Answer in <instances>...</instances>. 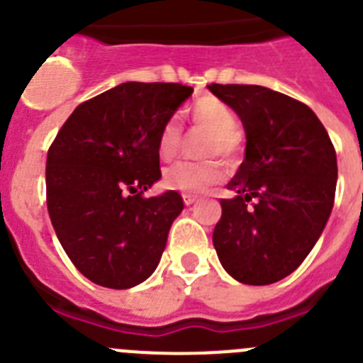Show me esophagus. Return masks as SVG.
<instances>
[{"label":"esophagus","instance_id":"obj_1","mask_svg":"<svg viewBox=\"0 0 363 363\" xmlns=\"http://www.w3.org/2000/svg\"><path fill=\"white\" fill-rule=\"evenodd\" d=\"M182 201H184L186 206H191L197 202V197H195V195H189V193H184V195H182Z\"/></svg>","mask_w":363,"mask_h":363}]
</instances>
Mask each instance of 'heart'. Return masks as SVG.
<instances>
[{
    "mask_svg": "<svg viewBox=\"0 0 363 363\" xmlns=\"http://www.w3.org/2000/svg\"><path fill=\"white\" fill-rule=\"evenodd\" d=\"M189 120L197 127L209 132L204 155L233 157L238 150V121L235 113L218 98H201L189 111ZM182 143V128L175 118L162 125L157 135V154L162 161H170L177 155ZM225 175L220 161L209 159L202 162H175L162 174V186L184 193H201L218 182Z\"/></svg>",
    "mask_w": 363,
    "mask_h": 363,
    "instance_id": "heart-1",
    "label": "heart"
}]
</instances>
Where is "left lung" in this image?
<instances>
[{
	"label": "left lung",
	"instance_id": "left-lung-1",
	"mask_svg": "<svg viewBox=\"0 0 363 363\" xmlns=\"http://www.w3.org/2000/svg\"><path fill=\"white\" fill-rule=\"evenodd\" d=\"M245 130V159L222 199L213 231L225 272L270 284L304 262L326 228L337 188V154L308 105L263 86L211 84Z\"/></svg>",
	"mask_w": 363,
	"mask_h": 363
}]
</instances>
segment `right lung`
<instances>
[{
	"label": "right lung",
	"mask_w": 363,
	"mask_h": 363,
	"mask_svg": "<svg viewBox=\"0 0 363 363\" xmlns=\"http://www.w3.org/2000/svg\"><path fill=\"white\" fill-rule=\"evenodd\" d=\"M193 87L123 82L80 104L46 159L53 229L80 274L105 289L143 283L161 262L184 209L174 189L145 199L161 179L157 135Z\"/></svg>",
	"instance_id": "add662e5"
}]
</instances>
